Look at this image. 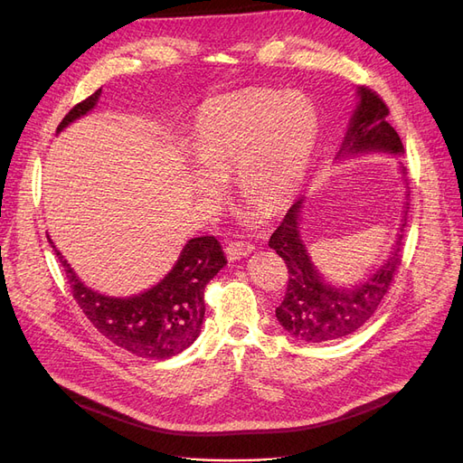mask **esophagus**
Listing matches in <instances>:
<instances>
[{"label": "esophagus", "instance_id": "34e87169", "mask_svg": "<svg viewBox=\"0 0 463 463\" xmlns=\"http://www.w3.org/2000/svg\"><path fill=\"white\" fill-rule=\"evenodd\" d=\"M253 249L255 247L247 241H235L226 247V255L230 260H240V259L247 257L249 253H253Z\"/></svg>", "mask_w": 463, "mask_h": 463}]
</instances>
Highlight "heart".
Masks as SVG:
<instances>
[{"label":"heart","mask_w":463,"mask_h":463,"mask_svg":"<svg viewBox=\"0 0 463 463\" xmlns=\"http://www.w3.org/2000/svg\"><path fill=\"white\" fill-rule=\"evenodd\" d=\"M317 138V108L299 92L218 96L201 108L194 123L193 152L201 165L191 170V185L201 201L213 204L235 167L243 197L278 213L299 191Z\"/></svg>","instance_id":"obj_1"}]
</instances>
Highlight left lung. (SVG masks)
<instances>
[{"instance_id": "obj_1", "label": "left lung", "mask_w": 463, "mask_h": 463, "mask_svg": "<svg viewBox=\"0 0 463 463\" xmlns=\"http://www.w3.org/2000/svg\"><path fill=\"white\" fill-rule=\"evenodd\" d=\"M359 104L349 121L338 156L363 152L402 154L403 145L396 129L388 123L390 109L374 90L357 89ZM303 199L291 204L282 223L270 237V249L286 260L288 289L276 307V318L296 340L320 344L354 334L374 315L402 262V240L405 214L390 257L369 279L352 288H335L322 279L311 262L299 233Z\"/></svg>"}]
</instances>
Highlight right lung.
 <instances>
[{"label": "right lung", "mask_w": 463, "mask_h": 463, "mask_svg": "<svg viewBox=\"0 0 463 463\" xmlns=\"http://www.w3.org/2000/svg\"><path fill=\"white\" fill-rule=\"evenodd\" d=\"M100 92L102 89H98L69 111L58 133L89 114ZM50 243L53 241L50 240ZM52 247L63 266L75 301L94 328L111 344L145 359L174 357L199 338L206 311L204 288L228 262L214 235L194 237L156 286L133 298H109L82 284L60 250Z\"/></svg>", "instance_id": "obj_1"}]
</instances>
